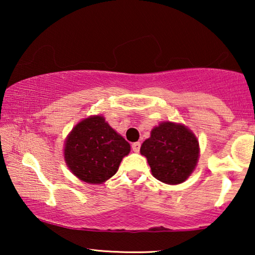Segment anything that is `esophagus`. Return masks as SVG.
I'll list each match as a JSON object with an SVG mask.
<instances>
[{
	"label": "esophagus",
	"mask_w": 255,
	"mask_h": 255,
	"mask_svg": "<svg viewBox=\"0 0 255 255\" xmlns=\"http://www.w3.org/2000/svg\"><path fill=\"white\" fill-rule=\"evenodd\" d=\"M132 149H133V152L138 153L139 151H140V142L137 141V142H133L132 144Z\"/></svg>",
	"instance_id": "1"
}]
</instances>
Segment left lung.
I'll return each mask as SVG.
<instances>
[{"mask_svg":"<svg viewBox=\"0 0 255 255\" xmlns=\"http://www.w3.org/2000/svg\"><path fill=\"white\" fill-rule=\"evenodd\" d=\"M141 155L146 156L152 175L167 184H179L194 172L200 155L195 134L182 124L163 122L151 131L142 142Z\"/></svg>","mask_w":255,"mask_h":255,"instance_id":"1","label":"left lung"}]
</instances>
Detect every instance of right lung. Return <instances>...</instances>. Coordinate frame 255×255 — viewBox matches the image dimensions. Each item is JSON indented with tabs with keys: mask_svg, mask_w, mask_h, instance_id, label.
<instances>
[{
	"mask_svg": "<svg viewBox=\"0 0 255 255\" xmlns=\"http://www.w3.org/2000/svg\"><path fill=\"white\" fill-rule=\"evenodd\" d=\"M130 149V144L99 115L85 118L73 128L65 141L64 156L76 177L100 184L116 174Z\"/></svg>",
	"mask_w": 255,
	"mask_h": 255,
	"instance_id": "right-lung-1",
	"label": "right lung"
}]
</instances>
